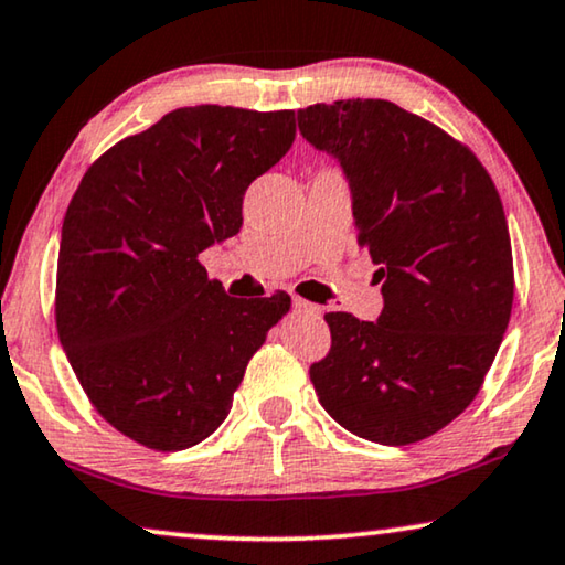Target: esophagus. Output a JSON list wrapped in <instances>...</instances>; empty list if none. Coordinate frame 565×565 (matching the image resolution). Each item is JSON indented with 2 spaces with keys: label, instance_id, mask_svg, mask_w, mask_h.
Here are the masks:
<instances>
[{
  "label": "esophagus",
  "instance_id": "34e87169",
  "mask_svg": "<svg viewBox=\"0 0 565 565\" xmlns=\"http://www.w3.org/2000/svg\"><path fill=\"white\" fill-rule=\"evenodd\" d=\"M292 308H296L298 313H306V316H321V306L308 303V300H303V298H292Z\"/></svg>",
  "mask_w": 565,
  "mask_h": 565
}]
</instances>
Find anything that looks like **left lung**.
Wrapping results in <instances>:
<instances>
[{"label":"left lung","instance_id":"1","mask_svg":"<svg viewBox=\"0 0 565 565\" xmlns=\"http://www.w3.org/2000/svg\"><path fill=\"white\" fill-rule=\"evenodd\" d=\"M298 128L342 167L383 285L377 321L327 313L316 396L352 435L419 443L466 412L504 339L514 267L501 198L468 146L388 99L311 105Z\"/></svg>","mask_w":565,"mask_h":565}]
</instances>
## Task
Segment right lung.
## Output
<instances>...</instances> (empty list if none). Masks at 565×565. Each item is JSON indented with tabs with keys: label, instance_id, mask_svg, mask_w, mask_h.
Segmentation results:
<instances>
[{
	"label": "right lung",
	"instance_id": "right-lung-1",
	"mask_svg": "<svg viewBox=\"0 0 565 565\" xmlns=\"http://www.w3.org/2000/svg\"><path fill=\"white\" fill-rule=\"evenodd\" d=\"M296 113L198 105L122 138L82 177L61 228L56 327L105 422L151 450L203 443L290 296L231 298L200 252L242 228L249 184Z\"/></svg>",
	"mask_w": 565,
	"mask_h": 565
}]
</instances>
